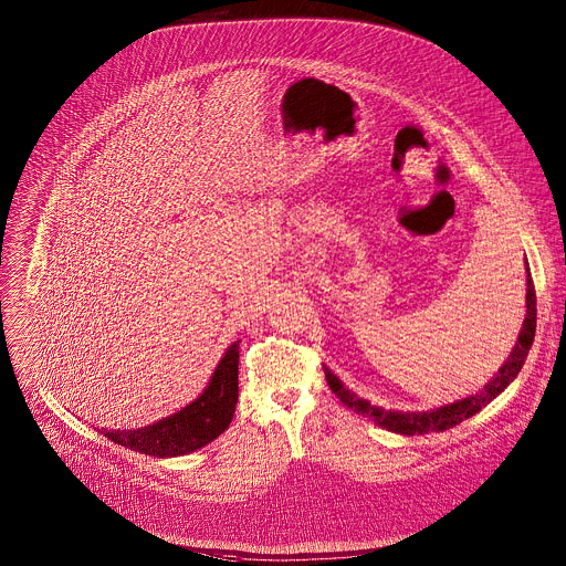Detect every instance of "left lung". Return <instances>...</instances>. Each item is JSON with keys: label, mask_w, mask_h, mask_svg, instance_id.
Returning a JSON list of instances; mask_svg holds the SVG:
<instances>
[{"label": "left lung", "mask_w": 566, "mask_h": 566, "mask_svg": "<svg viewBox=\"0 0 566 566\" xmlns=\"http://www.w3.org/2000/svg\"><path fill=\"white\" fill-rule=\"evenodd\" d=\"M534 335H536V291H534V282H532V275H530V269H527V315H525L521 335H518V340H516L510 358L505 360V365L499 369V374L479 394L468 396V398L457 400L451 405H444V407L433 409V411H418V413H413V411H409V413L385 411L380 407L369 405L367 400L356 398L349 389L343 387V382L328 367H324V371H326V380H328L333 394L339 398L340 402L345 407H349L352 411L369 418L378 427H382L387 431H394V433H402V436H424V433H433V431L438 433V431L452 429L454 424H459V422L472 418L474 413H479L485 405H490L516 378V374L521 371V367H523V363L530 354Z\"/></svg>", "instance_id": "left-lung-1"}]
</instances>
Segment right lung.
I'll list each match as a JSON object with an SVG mask.
<instances>
[{"mask_svg":"<svg viewBox=\"0 0 566 566\" xmlns=\"http://www.w3.org/2000/svg\"><path fill=\"white\" fill-rule=\"evenodd\" d=\"M238 402V340L229 345L208 389L179 413L137 431H105L115 444L150 457H179L217 440Z\"/></svg>","mask_w":566,"mask_h":566,"instance_id":"1","label":"right lung"}]
</instances>
